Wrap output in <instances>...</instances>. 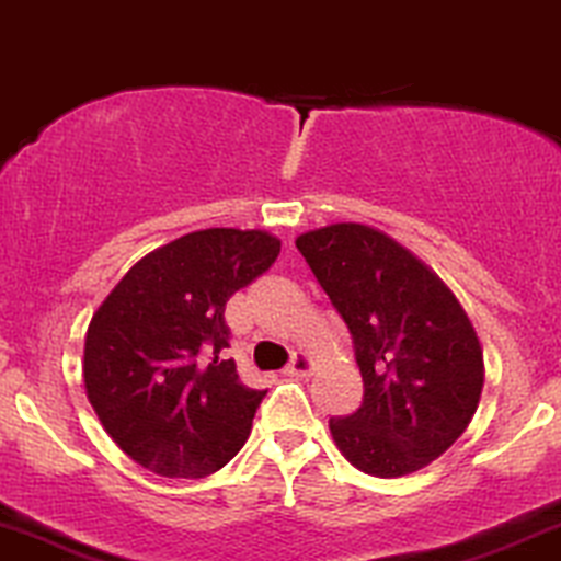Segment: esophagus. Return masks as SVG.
Segmentation results:
<instances>
[{"instance_id":"34e87169","label":"esophagus","mask_w":561,"mask_h":561,"mask_svg":"<svg viewBox=\"0 0 561 561\" xmlns=\"http://www.w3.org/2000/svg\"><path fill=\"white\" fill-rule=\"evenodd\" d=\"M316 370V363L313 357H310L308 353H295L293 355V363L287 366V374L289 376H310Z\"/></svg>"}]
</instances>
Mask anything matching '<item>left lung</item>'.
<instances>
[{
	"instance_id": "8db88e82",
	"label": "left lung",
	"mask_w": 561,
	"mask_h": 561,
	"mask_svg": "<svg viewBox=\"0 0 561 561\" xmlns=\"http://www.w3.org/2000/svg\"><path fill=\"white\" fill-rule=\"evenodd\" d=\"M345 319L363 404L332 417L336 449L363 473L400 478L442 457L473 421L483 347L434 268L381 229L340 221L295 240Z\"/></svg>"
}]
</instances>
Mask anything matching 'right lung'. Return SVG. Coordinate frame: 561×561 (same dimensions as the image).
<instances>
[{"label": "right lung", "mask_w": 561, "mask_h": 561, "mask_svg": "<svg viewBox=\"0 0 561 561\" xmlns=\"http://www.w3.org/2000/svg\"><path fill=\"white\" fill-rule=\"evenodd\" d=\"M266 229L211 227L144 255L85 332L83 381L101 426L164 478H206L248 442L266 391L248 389L225 306L279 255Z\"/></svg>", "instance_id": "obj_1"}]
</instances>
